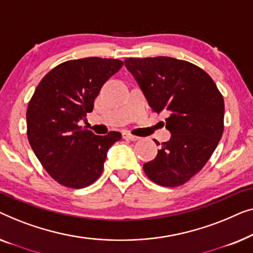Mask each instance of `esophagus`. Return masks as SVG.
Returning a JSON list of instances; mask_svg holds the SVG:
<instances>
[{
	"mask_svg": "<svg viewBox=\"0 0 253 253\" xmlns=\"http://www.w3.org/2000/svg\"><path fill=\"white\" fill-rule=\"evenodd\" d=\"M123 137L125 138V140H129V141H137V140H140V137L135 136V135H131L130 133H124L123 134Z\"/></svg>",
	"mask_w": 253,
	"mask_h": 253,
	"instance_id": "1",
	"label": "esophagus"
}]
</instances>
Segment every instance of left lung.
I'll return each mask as SVG.
<instances>
[{
  "label": "left lung",
  "instance_id": "obj_1",
  "mask_svg": "<svg viewBox=\"0 0 253 253\" xmlns=\"http://www.w3.org/2000/svg\"><path fill=\"white\" fill-rule=\"evenodd\" d=\"M155 112H165L170 138L143 169L163 187H177L199 172L223 133L225 103L212 78L194 64L172 57L126 58ZM159 143H157L158 145Z\"/></svg>",
  "mask_w": 253,
  "mask_h": 253
}]
</instances>
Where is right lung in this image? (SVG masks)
I'll return each instance as SVG.
<instances>
[{
	"label": "right lung",
	"instance_id": "right-lung-1",
	"mask_svg": "<svg viewBox=\"0 0 253 253\" xmlns=\"http://www.w3.org/2000/svg\"><path fill=\"white\" fill-rule=\"evenodd\" d=\"M123 64L98 57L67 60L45 74L28 103V142L49 175L63 186L80 189L94 183L109 149L122 138L119 131L95 135L79 123Z\"/></svg>",
	"mask_w": 253,
	"mask_h": 253
}]
</instances>
